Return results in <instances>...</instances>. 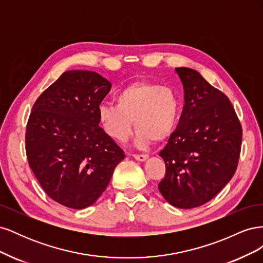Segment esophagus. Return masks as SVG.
I'll use <instances>...</instances> for the list:
<instances>
[{"label":"esophagus","instance_id":"obj_1","mask_svg":"<svg viewBox=\"0 0 263 263\" xmlns=\"http://www.w3.org/2000/svg\"><path fill=\"white\" fill-rule=\"evenodd\" d=\"M133 157L138 161H145L148 159V155H146V154H144V155H133Z\"/></svg>","mask_w":263,"mask_h":263}]
</instances>
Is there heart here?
<instances>
[{
    "instance_id": "1",
    "label": "heart",
    "mask_w": 263,
    "mask_h": 263,
    "mask_svg": "<svg viewBox=\"0 0 263 263\" xmlns=\"http://www.w3.org/2000/svg\"><path fill=\"white\" fill-rule=\"evenodd\" d=\"M116 105L104 103L98 109L99 122L109 137L126 141L137 129L136 144L145 147L151 141H163L178 124L180 101L169 86L150 81H135L116 94Z\"/></svg>"
}]
</instances>
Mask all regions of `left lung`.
<instances>
[{"mask_svg":"<svg viewBox=\"0 0 263 263\" xmlns=\"http://www.w3.org/2000/svg\"><path fill=\"white\" fill-rule=\"evenodd\" d=\"M184 87V106L160 151L165 176L158 187L178 209L211 201L232 180L240 157L242 128L226 95L196 70L177 68Z\"/></svg>","mask_w":263,"mask_h":263,"instance_id":"obj_1","label":"left lung"}]
</instances>
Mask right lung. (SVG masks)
I'll return each mask as SVG.
<instances>
[{
    "mask_svg": "<svg viewBox=\"0 0 263 263\" xmlns=\"http://www.w3.org/2000/svg\"><path fill=\"white\" fill-rule=\"evenodd\" d=\"M110 87L97 72L70 70L39 95L30 112L28 164L46 194L69 209L97 201L125 158L99 126L98 109Z\"/></svg>",
    "mask_w": 263,
    "mask_h": 263,
    "instance_id": "obj_1",
    "label": "right lung"
}]
</instances>
